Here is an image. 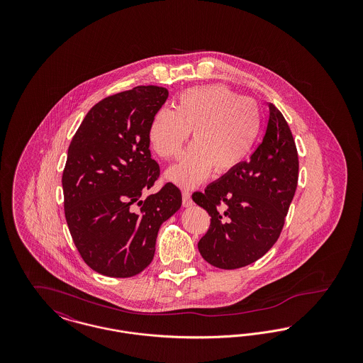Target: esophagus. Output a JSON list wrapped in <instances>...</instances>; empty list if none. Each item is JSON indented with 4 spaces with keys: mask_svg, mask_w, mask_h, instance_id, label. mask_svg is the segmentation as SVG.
I'll list each match as a JSON object with an SVG mask.
<instances>
[{
    "mask_svg": "<svg viewBox=\"0 0 363 363\" xmlns=\"http://www.w3.org/2000/svg\"><path fill=\"white\" fill-rule=\"evenodd\" d=\"M193 201H191V197H190V193L188 190H184L182 191V206L184 207H191Z\"/></svg>",
    "mask_w": 363,
    "mask_h": 363,
    "instance_id": "1",
    "label": "esophagus"
}]
</instances>
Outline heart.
I'll return each instance as SVG.
<instances>
[{"mask_svg":"<svg viewBox=\"0 0 363 363\" xmlns=\"http://www.w3.org/2000/svg\"><path fill=\"white\" fill-rule=\"evenodd\" d=\"M193 130V144L167 178L184 188L200 184L213 167L215 174L237 169L253 151L261 132L259 104L225 86L190 88L182 92L175 110L156 111L148 140L157 155H179Z\"/></svg>","mask_w":363,"mask_h":363,"instance_id":"obj_1","label":"heart"}]
</instances>
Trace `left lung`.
<instances>
[{
  "label": "left lung",
  "instance_id": "8db88e82",
  "mask_svg": "<svg viewBox=\"0 0 363 363\" xmlns=\"http://www.w3.org/2000/svg\"><path fill=\"white\" fill-rule=\"evenodd\" d=\"M269 120L247 162L194 191L211 216L199 252L211 265L237 269L262 257L277 241L298 185V152L283 114L269 104Z\"/></svg>",
  "mask_w": 363,
  "mask_h": 363
}]
</instances>
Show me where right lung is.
Masks as SVG:
<instances>
[{"mask_svg": "<svg viewBox=\"0 0 363 363\" xmlns=\"http://www.w3.org/2000/svg\"><path fill=\"white\" fill-rule=\"evenodd\" d=\"M167 96L156 86L107 96L86 113L70 141L62 173L67 223L86 265L104 277L144 271L160 225L182 204L172 182L141 199L160 174L148 129Z\"/></svg>", "mask_w": 363, "mask_h": 363, "instance_id": "obj_1", "label": "right lung"}]
</instances>
